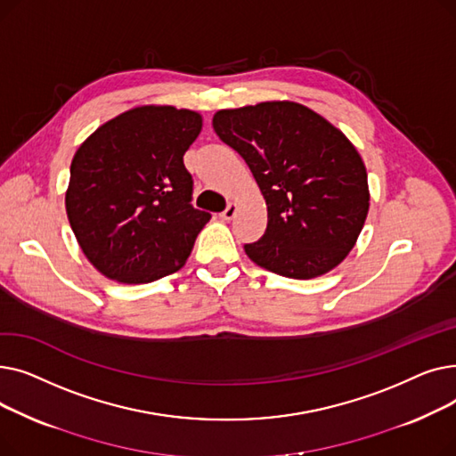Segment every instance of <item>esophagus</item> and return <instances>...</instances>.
<instances>
[{
    "instance_id": "esophagus-1",
    "label": "esophagus",
    "mask_w": 456,
    "mask_h": 456,
    "mask_svg": "<svg viewBox=\"0 0 456 456\" xmlns=\"http://www.w3.org/2000/svg\"><path fill=\"white\" fill-rule=\"evenodd\" d=\"M236 210H238V207H236L234 203H229V205H227V208L222 212V218H224V220H227V222H229V220H232V218H234V214H236Z\"/></svg>"
}]
</instances>
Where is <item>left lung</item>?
I'll return each instance as SVG.
<instances>
[{
	"label": "left lung",
	"mask_w": 456,
	"mask_h": 456,
	"mask_svg": "<svg viewBox=\"0 0 456 456\" xmlns=\"http://www.w3.org/2000/svg\"><path fill=\"white\" fill-rule=\"evenodd\" d=\"M212 127L242 155L266 200L268 225L244 246L248 256L292 279L337 268L370 208L366 166L346 134L294 102L218 110Z\"/></svg>",
	"instance_id": "left-lung-1"
}]
</instances>
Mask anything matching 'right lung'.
<instances>
[{"instance_id":"1","label":"right lung","mask_w":456,"mask_h":456,"mask_svg":"<svg viewBox=\"0 0 456 456\" xmlns=\"http://www.w3.org/2000/svg\"><path fill=\"white\" fill-rule=\"evenodd\" d=\"M201 114L143 105L95 129L74 155L66 212L77 242L105 277L142 284L184 266L210 214L191 205L183 155Z\"/></svg>"}]
</instances>
